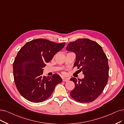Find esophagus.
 <instances>
[{"label":"esophagus","mask_w":124,"mask_h":124,"mask_svg":"<svg viewBox=\"0 0 124 124\" xmlns=\"http://www.w3.org/2000/svg\"><path fill=\"white\" fill-rule=\"evenodd\" d=\"M69 80L68 78H62V81L63 82H67Z\"/></svg>","instance_id":"esophagus-1"}]
</instances>
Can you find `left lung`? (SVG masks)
Wrapping results in <instances>:
<instances>
[{"label": "left lung", "instance_id": "obj_1", "mask_svg": "<svg viewBox=\"0 0 124 124\" xmlns=\"http://www.w3.org/2000/svg\"><path fill=\"white\" fill-rule=\"evenodd\" d=\"M76 55L74 67L83 71L81 80L71 78L75 87L70 93L71 97L80 103L93 101L101 94L109 77L108 59L101 46L89 39H79L70 42L66 48Z\"/></svg>", "mask_w": 124, "mask_h": 124}]
</instances>
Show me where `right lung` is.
<instances>
[{
  "mask_svg": "<svg viewBox=\"0 0 124 124\" xmlns=\"http://www.w3.org/2000/svg\"><path fill=\"white\" fill-rule=\"evenodd\" d=\"M65 44L37 39L27 42L18 52L13 63V75L16 87L23 97L31 102H42L61 83L58 74L43 76V68Z\"/></svg>",
  "mask_w": 124,
  "mask_h": 124,
  "instance_id": "obj_1",
  "label": "right lung"
}]
</instances>
